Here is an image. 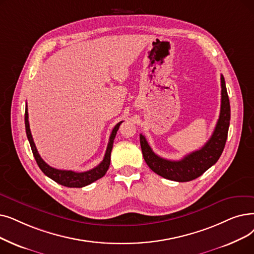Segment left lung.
<instances>
[{"label":"left lung","mask_w":254,"mask_h":254,"mask_svg":"<svg viewBox=\"0 0 254 254\" xmlns=\"http://www.w3.org/2000/svg\"><path fill=\"white\" fill-rule=\"evenodd\" d=\"M230 121V105L224 76L221 74V109L212 137L199 149L187 154L180 161H171L154 153L145 137L140 134L143 158L148 167L164 179L174 182H190L199 178L219 160L224 149Z\"/></svg>","instance_id":"obj_1"}]
</instances>
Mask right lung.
<instances>
[{
	"label": "right lung",
	"instance_id": "obj_1",
	"mask_svg": "<svg viewBox=\"0 0 254 254\" xmlns=\"http://www.w3.org/2000/svg\"><path fill=\"white\" fill-rule=\"evenodd\" d=\"M28 118H29L28 108L26 106V111H25L26 133H27L28 140L30 142L33 156H34V158L36 160V163L39 166V168L41 169V171L45 173L47 176H49L50 179H52L54 182H56V183H58L62 186L68 187V188H82V187L88 186V185H90L91 183L102 179L103 176L107 173V171L109 169V166H110V161H111V151H112V147H113V142H114L117 130H118L120 125L123 124V121H120V123H118L114 127L111 135H110L107 150H106V153H105V157H104L103 161L100 164H98L96 167H94L91 170H88V171H85V172H74V171H71V170H60V169L53 168L41 159V157L39 156V153L36 149L35 143H34V141H33V138H32Z\"/></svg>",
	"mask_w": 254,
	"mask_h": 254
}]
</instances>
